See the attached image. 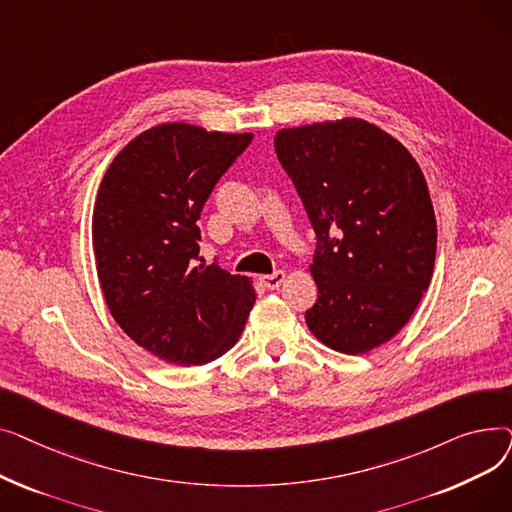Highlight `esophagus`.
I'll return each mask as SVG.
<instances>
[{"label": "esophagus", "mask_w": 512, "mask_h": 512, "mask_svg": "<svg viewBox=\"0 0 512 512\" xmlns=\"http://www.w3.org/2000/svg\"><path fill=\"white\" fill-rule=\"evenodd\" d=\"M284 278H286V274H284L282 270H278V272H274V274L261 276V278H259V282H261L267 290H276V288L284 282Z\"/></svg>", "instance_id": "1"}]
</instances>
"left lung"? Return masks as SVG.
I'll list each match as a JSON object with an SVG mask.
<instances>
[{"label":"left lung","instance_id":"obj_1","mask_svg":"<svg viewBox=\"0 0 512 512\" xmlns=\"http://www.w3.org/2000/svg\"><path fill=\"white\" fill-rule=\"evenodd\" d=\"M274 147L317 238L307 326L338 353H367L407 324L434 274L425 178L396 139L357 118L280 130Z\"/></svg>","mask_w":512,"mask_h":512}]
</instances>
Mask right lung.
Here are the masks:
<instances>
[{"label": "right lung", "mask_w": 512, "mask_h": 512, "mask_svg": "<svg viewBox=\"0 0 512 512\" xmlns=\"http://www.w3.org/2000/svg\"><path fill=\"white\" fill-rule=\"evenodd\" d=\"M253 134L161 124L132 139L107 168L93 249L107 307L151 355L203 365L228 353L255 305L247 276L199 251V218L215 184Z\"/></svg>", "instance_id": "add662e5"}]
</instances>
